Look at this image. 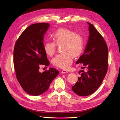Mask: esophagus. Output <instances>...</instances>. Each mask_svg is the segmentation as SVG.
I'll list each match as a JSON object with an SVG mask.
<instances>
[{
  "label": "esophagus",
  "mask_w": 120,
  "mask_h": 120,
  "mask_svg": "<svg viewBox=\"0 0 120 120\" xmlns=\"http://www.w3.org/2000/svg\"><path fill=\"white\" fill-rule=\"evenodd\" d=\"M68 71L67 70H63V71H61V73L63 74L68 73Z\"/></svg>",
  "instance_id": "1"
}]
</instances>
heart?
<instances>
[{"instance_id": "1", "label": "heart", "mask_w": 120, "mask_h": 120, "mask_svg": "<svg viewBox=\"0 0 120 120\" xmlns=\"http://www.w3.org/2000/svg\"><path fill=\"white\" fill-rule=\"evenodd\" d=\"M53 42L47 41L44 50L47 55L52 56L56 53L57 46H61L63 53L58 54L52 60L53 66L67 69L75 58L81 56L83 49V38L79 34L66 28L58 29L52 34Z\"/></svg>"}]
</instances>
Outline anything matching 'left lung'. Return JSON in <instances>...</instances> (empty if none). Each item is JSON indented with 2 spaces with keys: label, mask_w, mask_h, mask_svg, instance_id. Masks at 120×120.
<instances>
[{
  "label": "left lung",
  "mask_w": 120,
  "mask_h": 120,
  "mask_svg": "<svg viewBox=\"0 0 120 120\" xmlns=\"http://www.w3.org/2000/svg\"><path fill=\"white\" fill-rule=\"evenodd\" d=\"M89 24V37L84 53L76 64H82V71L78 81L71 87L78 95L87 96L99 88L106 75L108 66V49L102 36L94 25Z\"/></svg>",
  "instance_id": "1"
}]
</instances>
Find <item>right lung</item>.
I'll return each mask as SVG.
<instances>
[{
  "mask_svg": "<svg viewBox=\"0 0 120 120\" xmlns=\"http://www.w3.org/2000/svg\"><path fill=\"white\" fill-rule=\"evenodd\" d=\"M49 26L48 23L30 25L21 34L14 46L13 63L16 78L24 91L32 96L46 92L59 74L53 68L43 72L39 71L41 65L49 64L43 42Z\"/></svg>",
  "mask_w": 120,
  "mask_h": 120,
  "instance_id": "obj_1",
  "label": "right lung"
}]
</instances>
